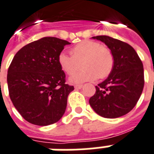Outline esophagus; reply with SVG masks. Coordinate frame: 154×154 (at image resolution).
<instances>
[{
    "label": "esophagus",
    "mask_w": 154,
    "mask_h": 154,
    "mask_svg": "<svg viewBox=\"0 0 154 154\" xmlns=\"http://www.w3.org/2000/svg\"><path fill=\"white\" fill-rule=\"evenodd\" d=\"M83 85H82V84H77V85H75L74 86V87H75V89H81L82 88Z\"/></svg>",
    "instance_id": "obj_1"
}]
</instances>
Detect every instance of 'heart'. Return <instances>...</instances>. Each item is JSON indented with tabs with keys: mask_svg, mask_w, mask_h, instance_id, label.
Masks as SVG:
<instances>
[{
	"mask_svg": "<svg viewBox=\"0 0 154 154\" xmlns=\"http://www.w3.org/2000/svg\"><path fill=\"white\" fill-rule=\"evenodd\" d=\"M58 61L63 71L72 75L81 68L78 73L70 77L72 83H80L97 79H104L111 74L115 60L111 50L93 41H82L71 49V54L61 52Z\"/></svg>",
	"mask_w": 154,
	"mask_h": 154,
	"instance_id": "obj_1",
	"label": "heart"
}]
</instances>
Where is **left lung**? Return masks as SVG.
Segmentation results:
<instances>
[{
	"instance_id": "8db88e82",
	"label": "left lung",
	"mask_w": 154,
	"mask_h": 154,
	"mask_svg": "<svg viewBox=\"0 0 154 154\" xmlns=\"http://www.w3.org/2000/svg\"><path fill=\"white\" fill-rule=\"evenodd\" d=\"M104 42L113 54L114 68L108 78L95 86L89 103L101 117L116 118L131 111L144 85L143 63L131 45L108 36H93Z\"/></svg>"
}]
</instances>
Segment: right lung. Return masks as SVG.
Returning a JSON list of instances; mask_svg holds the SVG:
<instances>
[{"mask_svg":"<svg viewBox=\"0 0 154 154\" xmlns=\"http://www.w3.org/2000/svg\"><path fill=\"white\" fill-rule=\"evenodd\" d=\"M70 43L43 37L21 48L7 74L10 98L25 120L37 126L55 123L64 114L73 86L66 84L58 58Z\"/></svg>","mask_w":154,"mask_h":154,"instance_id":"1","label":"right lung"}]
</instances>
